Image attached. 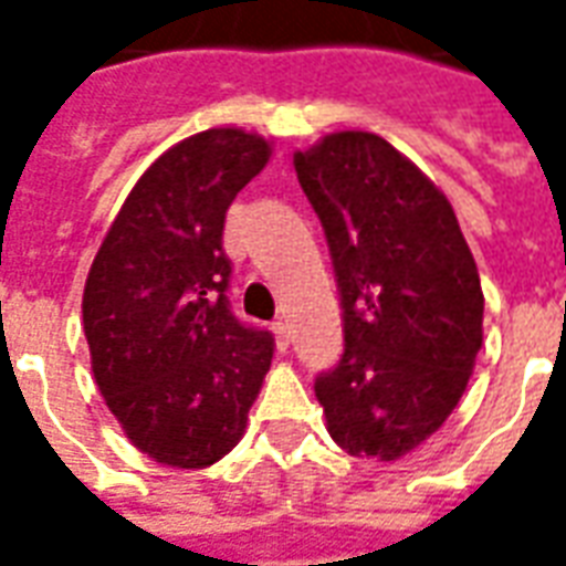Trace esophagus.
I'll use <instances>...</instances> for the list:
<instances>
[{
  "instance_id": "1",
  "label": "esophagus",
  "mask_w": 566,
  "mask_h": 566,
  "mask_svg": "<svg viewBox=\"0 0 566 566\" xmlns=\"http://www.w3.org/2000/svg\"><path fill=\"white\" fill-rule=\"evenodd\" d=\"M272 333H275V343H279V348H287V345H291V327H287V324H284V321H275V324H272Z\"/></svg>"
}]
</instances>
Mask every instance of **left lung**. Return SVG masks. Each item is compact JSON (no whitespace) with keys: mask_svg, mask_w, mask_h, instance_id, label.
I'll return each mask as SVG.
<instances>
[{"mask_svg":"<svg viewBox=\"0 0 566 566\" xmlns=\"http://www.w3.org/2000/svg\"><path fill=\"white\" fill-rule=\"evenodd\" d=\"M294 169L343 306L345 352L315 397L336 446L397 461L467 391L485 312L475 260L446 193L376 133H331Z\"/></svg>","mask_w":566,"mask_h":566,"instance_id":"obj_1","label":"left lung"}]
</instances>
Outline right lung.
<instances>
[{"label": "right lung", "instance_id": "obj_1", "mask_svg": "<svg viewBox=\"0 0 566 566\" xmlns=\"http://www.w3.org/2000/svg\"><path fill=\"white\" fill-rule=\"evenodd\" d=\"M258 133L218 127L150 163L84 284L93 379L129 442L178 470L242 439L272 364V333L230 312L223 218L270 160Z\"/></svg>", "mask_w": 566, "mask_h": 566}]
</instances>
